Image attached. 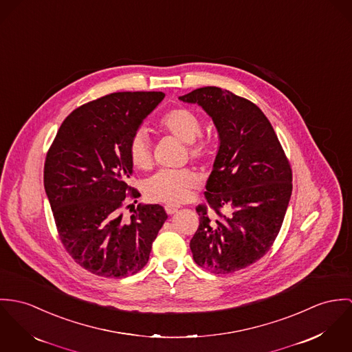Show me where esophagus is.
<instances>
[{
	"instance_id": "34e87169",
	"label": "esophagus",
	"mask_w": 352,
	"mask_h": 352,
	"mask_svg": "<svg viewBox=\"0 0 352 352\" xmlns=\"http://www.w3.org/2000/svg\"><path fill=\"white\" fill-rule=\"evenodd\" d=\"M164 210L167 214H174L175 212H178V206H174V205H166L164 206Z\"/></svg>"
}]
</instances>
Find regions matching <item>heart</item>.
Returning a JSON list of instances; mask_svg holds the SVG:
<instances>
[{
  "mask_svg": "<svg viewBox=\"0 0 352 352\" xmlns=\"http://www.w3.org/2000/svg\"><path fill=\"white\" fill-rule=\"evenodd\" d=\"M159 128L160 131L188 144V151L192 159L206 157L208 144L206 142L198 139L201 135V121L192 111L185 108L168 111L159 120ZM129 157L132 164L139 170H147L151 167V147L146 133L138 132L131 139ZM197 175L188 168L163 170L147 181L146 195L153 201L167 205H178L188 199L190 192L197 188Z\"/></svg>",
  "mask_w": 352,
  "mask_h": 352,
  "instance_id": "heart-1",
  "label": "heart"
}]
</instances>
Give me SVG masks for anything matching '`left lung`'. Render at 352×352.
<instances>
[{
    "label": "left lung",
    "mask_w": 352,
    "mask_h": 352,
    "mask_svg": "<svg viewBox=\"0 0 352 352\" xmlns=\"http://www.w3.org/2000/svg\"><path fill=\"white\" fill-rule=\"evenodd\" d=\"M179 100L201 107L219 133L205 192L209 208H195L193 259L210 273H234L273 245L292 195V168L270 121L251 101L216 86Z\"/></svg>",
    "instance_id": "obj_1"
}]
</instances>
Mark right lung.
I'll return each instance as SVG.
<instances>
[{
    "instance_id": "add662e5",
    "label": "right lung",
    "mask_w": 352,
    "mask_h": 352,
    "mask_svg": "<svg viewBox=\"0 0 352 352\" xmlns=\"http://www.w3.org/2000/svg\"><path fill=\"white\" fill-rule=\"evenodd\" d=\"M162 91H121L87 102L62 122L44 163V189L60 240L90 273L122 278L148 262L167 214L139 204L129 220L120 209L133 173L129 143Z\"/></svg>"
}]
</instances>
